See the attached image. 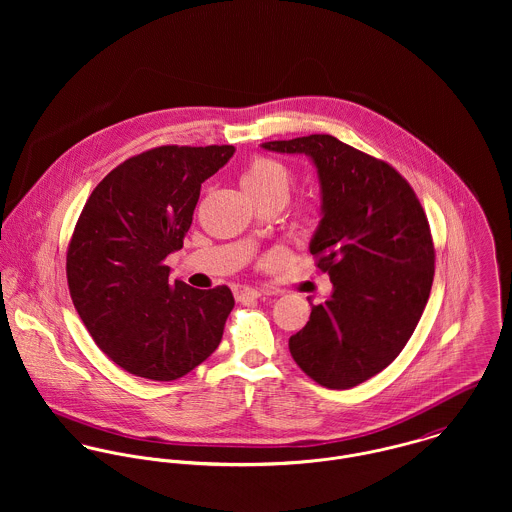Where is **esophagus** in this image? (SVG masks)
Here are the masks:
<instances>
[{"instance_id":"34e87169","label":"esophagus","mask_w":512,"mask_h":512,"mask_svg":"<svg viewBox=\"0 0 512 512\" xmlns=\"http://www.w3.org/2000/svg\"><path fill=\"white\" fill-rule=\"evenodd\" d=\"M236 299H240V301H248V299H258V297H262L264 293L260 292V290H256V288H250V286H240V288H236Z\"/></svg>"}]
</instances>
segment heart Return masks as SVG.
I'll list each match as a JSON object with an SVG mask.
<instances>
[{
    "instance_id": "1",
    "label": "heart",
    "mask_w": 512,
    "mask_h": 512,
    "mask_svg": "<svg viewBox=\"0 0 512 512\" xmlns=\"http://www.w3.org/2000/svg\"><path fill=\"white\" fill-rule=\"evenodd\" d=\"M240 183L250 199L268 195H282L288 199L292 177L282 163L268 157H256L242 173Z\"/></svg>"
}]
</instances>
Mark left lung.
<instances>
[{"mask_svg": "<svg viewBox=\"0 0 512 512\" xmlns=\"http://www.w3.org/2000/svg\"><path fill=\"white\" fill-rule=\"evenodd\" d=\"M317 171L321 220L309 252L333 292L290 337L299 368L325 388H353L390 365L412 337L434 282V244L408 181L327 134L262 144Z\"/></svg>", "mask_w": 512, "mask_h": 512, "instance_id": "left-lung-1", "label": "left lung"}]
</instances>
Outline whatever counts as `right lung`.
I'll return each instance as SVG.
<instances>
[{
    "label": "right lung",
    "instance_id": "right-lung-1",
    "mask_svg": "<svg viewBox=\"0 0 512 512\" xmlns=\"http://www.w3.org/2000/svg\"><path fill=\"white\" fill-rule=\"evenodd\" d=\"M234 146H161L112 169L88 197L67 254L74 307L94 343L130 374L169 382L219 347L234 297L226 286L169 282L201 183Z\"/></svg>",
    "mask_w": 512,
    "mask_h": 512
}]
</instances>
